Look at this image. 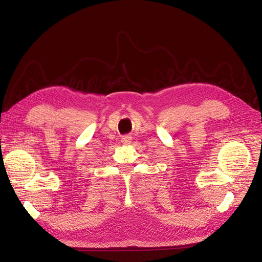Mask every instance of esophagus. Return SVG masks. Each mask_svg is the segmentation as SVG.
Instances as JSON below:
<instances>
[{
    "label": "esophagus",
    "mask_w": 262,
    "mask_h": 262,
    "mask_svg": "<svg viewBox=\"0 0 262 262\" xmlns=\"http://www.w3.org/2000/svg\"><path fill=\"white\" fill-rule=\"evenodd\" d=\"M121 142L123 144H130L131 142H132V137L131 136H124L123 138H122V140H121Z\"/></svg>",
    "instance_id": "esophagus-1"
}]
</instances>
